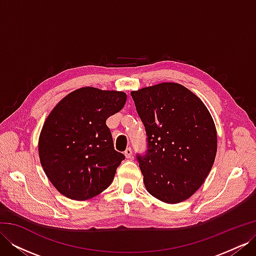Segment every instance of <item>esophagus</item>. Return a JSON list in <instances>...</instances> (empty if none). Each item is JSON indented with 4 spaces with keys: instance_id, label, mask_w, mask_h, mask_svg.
Masks as SVG:
<instances>
[{
    "instance_id": "34e87169",
    "label": "esophagus",
    "mask_w": 256,
    "mask_h": 256,
    "mask_svg": "<svg viewBox=\"0 0 256 256\" xmlns=\"http://www.w3.org/2000/svg\"><path fill=\"white\" fill-rule=\"evenodd\" d=\"M124 154H125V156H126V158H128V159H130V158H132V150H131V147H127L126 148V150L124 152Z\"/></svg>"
}]
</instances>
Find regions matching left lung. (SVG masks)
I'll use <instances>...</instances> for the list:
<instances>
[{
  "label": "left lung",
  "instance_id": "obj_1",
  "mask_svg": "<svg viewBox=\"0 0 256 256\" xmlns=\"http://www.w3.org/2000/svg\"><path fill=\"white\" fill-rule=\"evenodd\" d=\"M144 124L147 150L136 154L146 190L168 204L189 198L205 182L216 154L206 106L184 85L164 82L131 92Z\"/></svg>",
  "mask_w": 256,
  "mask_h": 256
}]
</instances>
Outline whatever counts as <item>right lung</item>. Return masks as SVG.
<instances>
[{"instance_id": "obj_1", "label": "right lung", "mask_w": 256, "mask_h": 256, "mask_svg": "<svg viewBox=\"0 0 256 256\" xmlns=\"http://www.w3.org/2000/svg\"><path fill=\"white\" fill-rule=\"evenodd\" d=\"M124 92L81 88L54 106L38 140L44 171L56 190L68 198L85 200L113 182L125 159L114 150L106 120L126 104Z\"/></svg>"}]
</instances>
